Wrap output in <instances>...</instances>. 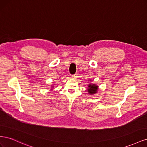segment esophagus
Returning a JSON list of instances; mask_svg holds the SVG:
<instances>
[{"mask_svg":"<svg viewBox=\"0 0 147 147\" xmlns=\"http://www.w3.org/2000/svg\"><path fill=\"white\" fill-rule=\"evenodd\" d=\"M75 77H76V75H71V78H75Z\"/></svg>","mask_w":147,"mask_h":147,"instance_id":"esophagus-1","label":"esophagus"}]
</instances>
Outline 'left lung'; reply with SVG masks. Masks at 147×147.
I'll list each match as a JSON object with an SVG mask.
<instances>
[{"label":"left lung","instance_id":"left-lung-1","mask_svg":"<svg viewBox=\"0 0 147 147\" xmlns=\"http://www.w3.org/2000/svg\"><path fill=\"white\" fill-rule=\"evenodd\" d=\"M89 81L91 82V79H90V80H89ZM99 90V86L97 85L96 84L94 83H89L88 85V88H87V91L89 94L90 95H94Z\"/></svg>","mask_w":147,"mask_h":147}]
</instances>
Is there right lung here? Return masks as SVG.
Here are the masks:
<instances>
[{
  "label": "right lung",
  "mask_w": 147,
  "mask_h": 147,
  "mask_svg": "<svg viewBox=\"0 0 147 147\" xmlns=\"http://www.w3.org/2000/svg\"><path fill=\"white\" fill-rule=\"evenodd\" d=\"M51 91H52V90H53V86H52V85H51Z\"/></svg>",
  "instance_id": "1"
}]
</instances>
